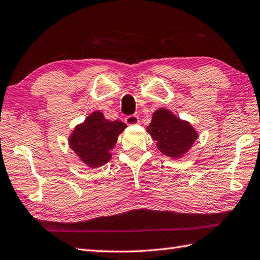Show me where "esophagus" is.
<instances>
[{"label": "esophagus", "instance_id": "esophagus-1", "mask_svg": "<svg viewBox=\"0 0 260 260\" xmlns=\"http://www.w3.org/2000/svg\"><path fill=\"white\" fill-rule=\"evenodd\" d=\"M125 123L127 125H137L140 123V118L135 115H131V116H127L125 118Z\"/></svg>", "mask_w": 260, "mask_h": 260}]
</instances>
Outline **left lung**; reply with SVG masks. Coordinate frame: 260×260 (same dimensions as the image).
<instances>
[{
  "mask_svg": "<svg viewBox=\"0 0 260 260\" xmlns=\"http://www.w3.org/2000/svg\"><path fill=\"white\" fill-rule=\"evenodd\" d=\"M146 132L156 142L157 150L174 159L184 156L198 139L197 131L189 121L178 118L167 108L154 111Z\"/></svg>",
  "mask_w": 260,
  "mask_h": 260,
  "instance_id": "obj_1",
  "label": "left lung"
}]
</instances>
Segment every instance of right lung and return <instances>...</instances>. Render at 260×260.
I'll return each instance as SVG.
<instances>
[{"mask_svg": "<svg viewBox=\"0 0 260 260\" xmlns=\"http://www.w3.org/2000/svg\"><path fill=\"white\" fill-rule=\"evenodd\" d=\"M126 127L119 120L106 119L101 111L95 110L74 127L69 145L86 167L94 169L110 161V151Z\"/></svg>", "mask_w": 260, "mask_h": 260, "instance_id": "obj_1", "label": "right lung"}]
</instances>
